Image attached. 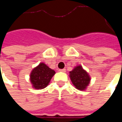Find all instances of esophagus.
Returning <instances> with one entry per match:
<instances>
[{
    "label": "esophagus",
    "instance_id": "esophagus-1",
    "mask_svg": "<svg viewBox=\"0 0 122 122\" xmlns=\"http://www.w3.org/2000/svg\"><path fill=\"white\" fill-rule=\"evenodd\" d=\"M60 72H66V69H59V70Z\"/></svg>",
    "mask_w": 122,
    "mask_h": 122
}]
</instances>
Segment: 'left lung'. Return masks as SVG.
I'll return each mask as SVG.
<instances>
[{"label": "left lung", "mask_w": 122, "mask_h": 122, "mask_svg": "<svg viewBox=\"0 0 122 122\" xmlns=\"http://www.w3.org/2000/svg\"><path fill=\"white\" fill-rule=\"evenodd\" d=\"M70 78L72 84L78 90H85L89 84L90 78L87 72L82 69L81 66L75 67L70 72Z\"/></svg>", "instance_id": "1"}]
</instances>
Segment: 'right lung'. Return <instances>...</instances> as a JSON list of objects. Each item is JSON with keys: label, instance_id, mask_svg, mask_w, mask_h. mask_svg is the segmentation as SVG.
<instances>
[{"label": "right lung", "instance_id": "add662e5", "mask_svg": "<svg viewBox=\"0 0 122 122\" xmlns=\"http://www.w3.org/2000/svg\"><path fill=\"white\" fill-rule=\"evenodd\" d=\"M55 73L53 70L42 63L31 72L30 82L35 89H43L48 86Z\"/></svg>", "mask_w": 122, "mask_h": 122}]
</instances>
